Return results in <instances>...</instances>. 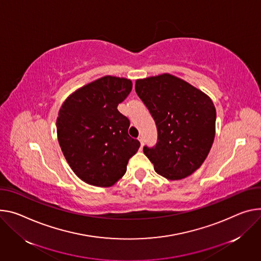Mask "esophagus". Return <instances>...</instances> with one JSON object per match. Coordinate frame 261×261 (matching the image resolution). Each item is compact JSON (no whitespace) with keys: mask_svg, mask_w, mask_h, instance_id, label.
Masks as SVG:
<instances>
[{"mask_svg":"<svg viewBox=\"0 0 261 261\" xmlns=\"http://www.w3.org/2000/svg\"><path fill=\"white\" fill-rule=\"evenodd\" d=\"M138 140L140 141L141 147H143V146H144V137H143V136H139V137H138Z\"/></svg>","mask_w":261,"mask_h":261,"instance_id":"esophagus-1","label":"esophagus"}]
</instances>
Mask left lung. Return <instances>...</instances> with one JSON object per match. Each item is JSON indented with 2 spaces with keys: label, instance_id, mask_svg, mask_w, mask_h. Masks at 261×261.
Masks as SVG:
<instances>
[{
  "label": "left lung",
  "instance_id": "left-lung-1",
  "mask_svg": "<svg viewBox=\"0 0 261 261\" xmlns=\"http://www.w3.org/2000/svg\"><path fill=\"white\" fill-rule=\"evenodd\" d=\"M135 91L156 123V146L144 147L157 174L180 180L206 159L216 134L217 112L200 89L170 74L136 80Z\"/></svg>",
  "mask_w": 261,
  "mask_h": 261
}]
</instances>
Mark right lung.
<instances>
[{
	"label": "right lung",
	"instance_id": "right-lung-1",
	"mask_svg": "<svg viewBox=\"0 0 261 261\" xmlns=\"http://www.w3.org/2000/svg\"><path fill=\"white\" fill-rule=\"evenodd\" d=\"M131 89V80L105 76L77 89L59 110L61 151L70 169L90 185L112 186L139 149V141L128 134L130 121L117 110Z\"/></svg>",
	"mask_w": 261,
	"mask_h": 261
}]
</instances>
